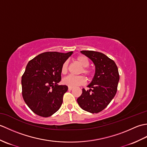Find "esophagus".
Segmentation results:
<instances>
[{
  "mask_svg": "<svg viewBox=\"0 0 147 147\" xmlns=\"http://www.w3.org/2000/svg\"><path fill=\"white\" fill-rule=\"evenodd\" d=\"M72 89H73V88H72V87H70V86L68 87V90H71Z\"/></svg>",
  "mask_w": 147,
  "mask_h": 147,
  "instance_id": "34e87169",
  "label": "esophagus"
}]
</instances>
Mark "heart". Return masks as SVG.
<instances>
[{
  "label": "heart",
  "mask_w": 147,
  "mask_h": 147,
  "mask_svg": "<svg viewBox=\"0 0 147 147\" xmlns=\"http://www.w3.org/2000/svg\"><path fill=\"white\" fill-rule=\"evenodd\" d=\"M76 61L83 67L81 70V73H84L86 76H90L92 75V71L87 67L90 64L89 60L84 55H79L76 58ZM68 62L66 61L62 64L61 66V73L65 74L68 72ZM64 85L70 87H75L77 86L82 85L85 84L86 79L83 76H73L69 75L64 78L62 80Z\"/></svg>",
  "instance_id": "1"
}]
</instances>
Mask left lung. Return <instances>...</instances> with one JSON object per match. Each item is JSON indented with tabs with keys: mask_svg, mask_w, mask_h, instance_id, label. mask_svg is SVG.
<instances>
[{
	"mask_svg": "<svg viewBox=\"0 0 147 147\" xmlns=\"http://www.w3.org/2000/svg\"><path fill=\"white\" fill-rule=\"evenodd\" d=\"M95 65V73L88 85L90 88L82 90L77 102L80 107L90 113H98L107 107L117 92L119 80L118 68L115 62L101 52L82 51Z\"/></svg>",
	"mask_w": 147,
	"mask_h": 147,
	"instance_id": "1",
	"label": "left lung"
}]
</instances>
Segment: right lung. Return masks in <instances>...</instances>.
<instances>
[{
	"label": "right lung",
	"instance_id": "obj_1",
	"mask_svg": "<svg viewBox=\"0 0 147 147\" xmlns=\"http://www.w3.org/2000/svg\"><path fill=\"white\" fill-rule=\"evenodd\" d=\"M73 52H47L28 63L22 76V95L34 113L47 117L57 112L62 104L66 85H58L61 80V66Z\"/></svg>",
	"mask_w": 147,
	"mask_h": 147
}]
</instances>
